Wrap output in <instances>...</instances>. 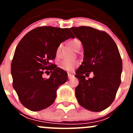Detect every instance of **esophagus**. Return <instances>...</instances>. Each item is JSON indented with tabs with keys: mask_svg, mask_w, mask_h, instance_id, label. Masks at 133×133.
Listing matches in <instances>:
<instances>
[{
	"mask_svg": "<svg viewBox=\"0 0 133 133\" xmlns=\"http://www.w3.org/2000/svg\"><path fill=\"white\" fill-rule=\"evenodd\" d=\"M74 74H69H69H68V78H69V79H71L74 78Z\"/></svg>",
	"mask_w": 133,
	"mask_h": 133,
	"instance_id": "esophagus-1",
	"label": "esophagus"
}]
</instances>
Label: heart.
Segmentation results:
<instances>
[{
	"label": "heart",
	"mask_w": 133,
	"mask_h": 133,
	"mask_svg": "<svg viewBox=\"0 0 133 133\" xmlns=\"http://www.w3.org/2000/svg\"><path fill=\"white\" fill-rule=\"evenodd\" d=\"M69 44L74 51H78L80 50L81 47V43L80 41L78 39H75L73 40L70 41L69 42ZM61 45H59L57 47V50H56V55H58L60 51V49ZM79 62L77 61H64L61 63L60 64V68L62 69L65 70L67 71H72L76 67H77L79 65Z\"/></svg>",
	"instance_id": "heart-1"
}]
</instances>
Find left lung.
Returning <instances> with one entry per match:
<instances>
[{
    "mask_svg": "<svg viewBox=\"0 0 133 133\" xmlns=\"http://www.w3.org/2000/svg\"><path fill=\"white\" fill-rule=\"evenodd\" d=\"M82 42L84 59L76 72V97L81 106L99 112L112 104L121 84L123 63L116 44L108 34L91 27H71ZM93 72L94 77L85 79Z\"/></svg>",
    "mask_w": 133,
    "mask_h": 133,
    "instance_id": "left-lung-1",
    "label": "left lung"
}]
</instances>
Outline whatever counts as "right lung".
I'll return each instance as SVG.
<instances>
[{
    "label": "right lung",
    "instance_id": "obj_1",
    "mask_svg": "<svg viewBox=\"0 0 133 133\" xmlns=\"http://www.w3.org/2000/svg\"><path fill=\"white\" fill-rule=\"evenodd\" d=\"M74 38L69 29L44 26L29 32L16 47L11 64L13 88L25 108L39 111L56 98L57 90L68 81V73L50 63L61 43ZM49 70V79L43 77Z\"/></svg>",
    "mask_w": 133,
    "mask_h": 133
}]
</instances>
